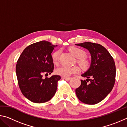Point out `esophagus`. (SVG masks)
Returning a JSON list of instances; mask_svg holds the SVG:
<instances>
[{"label":"esophagus","mask_w":127,"mask_h":127,"mask_svg":"<svg viewBox=\"0 0 127 127\" xmlns=\"http://www.w3.org/2000/svg\"><path fill=\"white\" fill-rule=\"evenodd\" d=\"M63 78L66 81H69L70 79H71L72 78L71 77H63Z\"/></svg>","instance_id":"esophagus-1"}]
</instances>
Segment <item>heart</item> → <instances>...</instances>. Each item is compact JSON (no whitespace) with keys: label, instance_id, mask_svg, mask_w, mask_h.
<instances>
[{"label":"heart","instance_id":"obj_1","mask_svg":"<svg viewBox=\"0 0 127 127\" xmlns=\"http://www.w3.org/2000/svg\"><path fill=\"white\" fill-rule=\"evenodd\" d=\"M69 50L76 57L77 62L79 65L83 68H87L90 66V62L87 59V53L83 49L78 47H72L69 49ZM61 51L57 50L53 53L51 54V59L53 63L54 64H58L59 61V57L61 55ZM80 71V68L78 66L75 65L72 67H67V66H61L56 69V74L64 77H68L73 74L77 73Z\"/></svg>","mask_w":127,"mask_h":127}]
</instances>
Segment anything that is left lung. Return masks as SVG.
<instances>
[{"label": "left lung", "mask_w": 127, "mask_h": 127, "mask_svg": "<svg viewBox=\"0 0 127 127\" xmlns=\"http://www.w3.org/2000/svg\"><path fill=\"white\" fill-rule=\"evenodd\" d=\"M76 45L89 50L92 57L89 69L82 74L87 79L81 80L80 86L76 89V95L85 104H96L106 97L114 86L115 62L110 54L101 45L91 42Z\"/></svg>", "instance_id": "obj_1"}]
</instances>
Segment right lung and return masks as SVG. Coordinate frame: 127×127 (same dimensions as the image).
Wrapping results in <instances>:
<instances>
[{
  "instance_id": "1",
  "label": "right lung",
  "mask_w": 127,
  "mask_h": 127,
  "mask_svg": "<svg viewBox=\"0 0 127 127\" xmlns=\"http://www.w3.org/2000/svg\"><path fill=\"white\" fill-rule=\"evenodd\" d=\"M57 45L41 41L28 46L19 57L16 64V74L22 94L35 103L50 100L57 90L58 75L42 78L43 74H51L54 64L51 54Z\"/></svg>"
}]
</instances>
